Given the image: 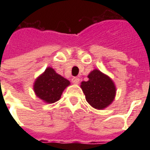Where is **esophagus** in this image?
Listing matches in <instances>:
<instances>
[{"label":"esophagus","mask_w":150,"mask_h":150,"mask_svg":"<svg viewBox=\"0 0 150 150\" xmlns=\"http://www.w3.org/2000/svg\"><path fill=\"white\" fill-rule=\"evenodd\" d=\"M71 82H72V83H74V84H79V79L78 77H73L72 79H71Z\"/></svg>","instance_id":"obj_1"}]
</instances>
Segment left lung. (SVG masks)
I'll list each match as a JSON object with an SVG mask.
<instances>
[{
  "mask_svg": "<svg viewBox=\"0 0 150 150\" xmlns=\"http://www.w3.org/2000/svg\"><path fill=\"white\" fill-rule=\"evenodd\" d=\"M89 81L81 85L86 101L92 107L102 110L109 106L114 99L116 88L107 75L95 69L89 75Z\"/></svg>",
  "mask_w": 150,
  "mask_h": 150,
  "instance_id": "left-lung-1",
  "label": "left lung"
}]
</instances>
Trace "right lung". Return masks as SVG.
I'll return each instance as SVG.
<instances>
[{
	"instance_id": "right-lung-1",
	"label": "right lung",
	"mask_w": 150,
	"mask_h": 150,
	"mask_svg": "<svg viewBox=\"0 0 150 150\" xmlns=\"http://www.w3.org/2000/svg\"><path fill=\"white\" fill-rule=\"evenodd\" d=\"M70 82L55 72L51 68H47L43 75L36 80L34 91L36 96L44 102L53 103L59 100L64 89Z\"/></svg>"
}]
</instances>
